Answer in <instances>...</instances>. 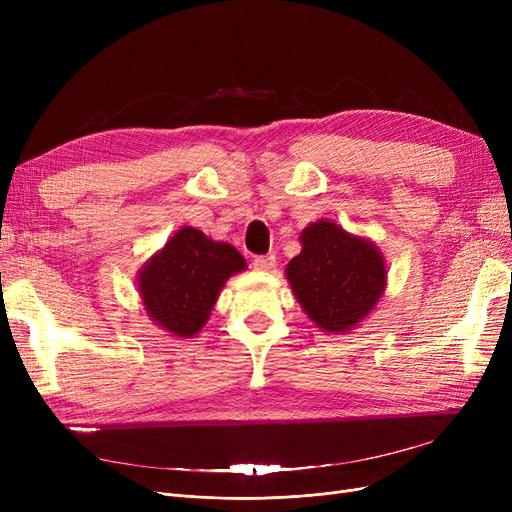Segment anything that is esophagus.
Returning <instances> with one entry per match:
<instances>
[{"label":"esophagus","instance_id":"obj_1","mask_svg":"<svg viewBox=\"0 0 512 512\" xmlns=\"http://www.w3.org/2000/svg\"><path fill=\"white\" fill-rule=\"evenodd\" d=\"M274 265H276V257L274 255H257V257H253V267H255V270L267 272V270H272Z\"/></svg>","mask_w":512,"mask_h":512}]
</instances>
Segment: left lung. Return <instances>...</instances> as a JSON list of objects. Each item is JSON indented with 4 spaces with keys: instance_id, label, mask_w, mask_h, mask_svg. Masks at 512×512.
<instances>
[{
    "instance_id": "1",
    "label": "left lung",
    "mask_w": 512,
    "mask_h": 512,
    "mask_svg": "<svg viewBox=\"0 0 512 512\" xmlns=\"http://www.w3.org/2000/svg\"><path fill=\"white\" fill-rule=\"evenodd\" d=\"M301 242L286 267L299 303L321 330H353L384 292L382 253L326 220L307 226Z\"/></svg>"
}]
</instances>
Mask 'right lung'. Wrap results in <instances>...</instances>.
I'll return each mask as SVG.
<instances>
[{
	"label": "right lung",
	"instance_id": "1",
	"mask_svg": "<svg viewBox=\"0 0 512 512\" xmlns=\"http://www.w3.org/2000/svg\"><path fill=\"white\" fill-rule=\"evenodd\" d=\"M245 267L247 261L232 245L182 228L141 272L145 309L159 328L191 338L203 328L224 282Z\"/></svg>",
	"mask_w": 512,
	"mask_h": 512
}]
</instances>
